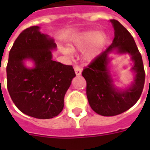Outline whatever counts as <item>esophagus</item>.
<instances>
[{
	"instance_id": "1",
	"label": "esophagus",
	"mask_w": 150,
	"mask_h": 150,
	"mask_svg": "<svg viewBox=\"0 0 150 150\" xmlns=\"http://www.w3.org/2000/svg\"><path fill=\"white\" fill-rule=\"evenodd\" d=\"M74 69H75V75H81L82 68H80V67H78V66H75Z\"/></svg>"
}]
</instances>
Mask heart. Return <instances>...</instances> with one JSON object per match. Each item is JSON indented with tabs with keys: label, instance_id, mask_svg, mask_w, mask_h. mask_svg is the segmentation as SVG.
<instances>
[{
	"label": "heart",
	"instance_id": "heart-1",
	"mask_svg": "<svg viewBox=\"0 0 150 150\" xmlns=\"http://www.w3.org/2000/svg\"><path fill=\"white\" fill-rule=\"evenodd\" d=\"M106 41V35L103 32H96L94 30H88L77 38L74 41L70 50H83V59L85 62H91L100 52L104 47ZM70 50L65 47H60V50L65 55H71Z\"/></svg>",
	"mask_w": 150,
	"mask_h": 150
}]
</instances>
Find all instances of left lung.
Here are the masks:
<instances>
[{
	"instance_id": "1",
	"label": "left lung",
	"mask_w": 150,
	"mask_h": 150,
	"mask_svg": "<svg viewBox=\"0 0 150 150\" xmlns=\"http://www.w3.org/2000/svg\"><path fill=\"white\" fill-rule=\"evenodd\" d=\"M110 21L115 31L112 43L82 72L87 82L89 104L94 112L104 116H116L132 107L142 95L145 78L142 55L132 36L118 21ZM113 52L128 54L134 62L131 69L134 79L125 89L116 88L110 76L109 54Z\"/></svg>"
}]
</instances>
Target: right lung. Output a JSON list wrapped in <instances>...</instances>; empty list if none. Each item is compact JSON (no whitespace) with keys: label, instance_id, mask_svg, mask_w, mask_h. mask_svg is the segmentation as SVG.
<instances>
[{"label":"right lung","instance_id":"obj_1","mask_svg":"<svg viewBox=\"0 0 150 150\" xmlns=\"http://www.w3.org/2000/svg\"><path fill=\"white\" fill-rule=\"evenodd\" d=\"M55 42L39 26L25 29L15 40L6 67L7 88L12 100L25 115L50 119L63 109L64 96L75 73L72 66L54 61ZM30 60L34 67L27 68Z\"/></svg>","mask_w":150,"mask_h":150}]
</instances>
